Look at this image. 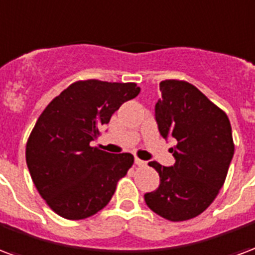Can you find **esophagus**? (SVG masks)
I'll return each instance as SVG.
<instances>
[{
  "instance_id": "esophagus-1",
  "label": "esophagus",
  "mask_w": 255,
  "mask_h": 255,
  "mask_svg": "<svg viewBox=\"0 0 255 255\" xmlns=\"http://www.w3.org/2000/svg\"><path fill=\"white\" fill-rule=\"evenodd\" d=\"M135 165L136 166H146V162L139 159V158H135Z\"/></svg>"
}]
</instances>
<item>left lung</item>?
<instances>
[{"mask_svg":"<svg viewBox=\"0 0 255 255\" xmlns=\"http://www.w3.org/2000/svg\"><path fill=\"white\" fill-rule=\"evenodd\" d=\"M162 99L155 104L158 129L177 140L170 167L152 161L161 184L144 195L148 208L170 222H184L203 214L216 199L234 155L227 115L186 81L159 84Z\"/></svg>","mask_w":255,"mask_h":255,"instance_id":"left-lung-1","label":"left lung"}]
</instances>
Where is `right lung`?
<instances>
[{
    "label": "right lung",
    "mask_w": 255,
    "mask_h": 255,
    "mask_svg": "<svg viewBox=\"0 0 255 255\" xmlns=\"http://www.w3.org/2000/svg\"><path fill=\"white\" fill-rule=\"evenodd\" d=\"M139 92L133 82L77 81L39 116L28 137L25 158L39 195L55 214L81 220L111 201L133 155L111 154L90 142L120 105Z\"/></svg>",
    "instance_id": "obj_1"
}]
</instances>
